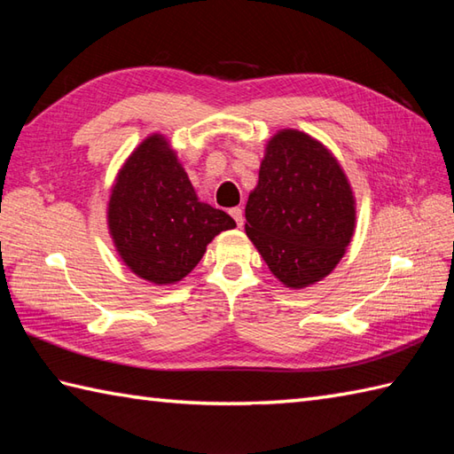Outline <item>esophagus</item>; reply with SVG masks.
<instances>
[{
	"instance_id": "esophagus-1",
	"label": "esophagus",
	"mask_w": 454,
	"mask_h": 454,
	"mask_svg": "<svg viewBox=\"0 0 454 454\" xmlns=\"http://www.w3.org/2000/svg\"><path fill=\"white\" fill-rule=\"evenodd\" d=\"M230 215H232V218L236 220L238 228H242V226H244V210H242V208H239V207L230 208Z\"/></svg>"
}]
</instances>
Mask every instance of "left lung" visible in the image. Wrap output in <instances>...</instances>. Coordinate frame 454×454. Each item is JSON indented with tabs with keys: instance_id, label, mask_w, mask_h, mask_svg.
<instances>
[{
	"instance_id": "left-lung-1",
	"label": "left lung",
	"mask_w": 454,
	"mask_h": 454,
	"mask_svg": "<svg viewBox=\"0 0 454 454\" xmlns=\"http://www.w3.org/2000/svg\"><path fill=\"white\" fill-rule=\"evenodd\" d=\"M246 220V234L278 281L314 285L333 271L351 242L349 181L324 144L281 130L267 144Z\"/></svg>"
}]
</instances>
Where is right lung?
<instances>
[{
    "mask_svg": "<svg viewBox=\"0 0 454 454\" xmlns=\"http://www.w3.org/2000/svg\"><path fill=\"white\" fill-rule=\"evenodd\" d=\"M234 218L195 195L185 169L160 134L124 163L109 200V230L122 262L153 285L189 275L212 238Z\"/></svg>",
    "mask_w": 454,
    "mask_h": 454,
    "instance_id": "right-lung-1",
    "label": "right lung"
}]
</instances>
